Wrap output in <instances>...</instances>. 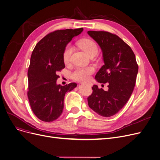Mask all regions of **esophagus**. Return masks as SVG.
Wrapping results in <instances>:
<instances>
[{"label":"esophagus","instance_id":"1","mask_svg":"<svg viewBox=\"0 0 160 160\" xmlns=\"http://www.w3.org/2000/svg\"><path fill=\"white\" fill-rule=\"evenodd\" d=\"M81 84H85V83H84V82H81ZM89 84L90 85V84Z\"/></svg>","mask_w":160,"mask_h":160}]
</instances>
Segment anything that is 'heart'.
I'll return each mask as SVG.
<instances>
[{"mask_svg": "<svg viewBox=\"0 0 160 160\" xmlns=\"http://www.w3.org/2000/svg\"><path fill=\"white\" fill-rule=\"evenodd\" d=\"M81 48L86 52L89 56L94 52H98V46L96 44L90 39H82L79 42ZM73 51V47L68 44L65 47L63 52V61L64 63H68L70 61L71 55ZM94 71V68L92 67H78L73 70L72 73L73 79L77 81H87L89 79L90 74Z\"/></svg>", "mask_w": 160, "mask_h": 160, "instance_id": "b5f03b06", "label": "heart"}]
</instances>
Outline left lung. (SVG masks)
Returning a JSON list of instances; mask_svg holds the SVG:
<instances>
[{"label": "left lung", "instance_id": "obj_1", "mask_svg": "<svg viewBox=\"0 0 160 160\" xmlns=\"http://www.w3.org/2000/svg\"><path fill=\"white\" fill-rule=\"evenodd\" d=\"M100 46L102 65L96 75L100 83H108V90L99 89L94 84L88 98L89 107L99 115L110 117L123 108L133 92L138 66L130 47L121 38L107 32L88 31Z\"/></svg>", "mask_w": 160, "mask_h": 160}]
</instances>
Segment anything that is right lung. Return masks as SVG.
<instances>
[{
  "instance_id": "1",
  "label": "right lung",
  "mask_w": 160,
  "mask_h": 160,
  "mask_svg": "<svg viewBox=\"0 0 160 160\" xmlns=\"http://www.w3.org/2000/svg\"><path fill=\"white\" fill-rule=\"evenodd\" d=\"M82 31V28L56 30L43 37L33 50L28 72V97L34 114L43 121H53L61 115L65 93L77 87L76 82L58 84L57 73L65 67V47Z\"/></svg>"
}]
</instances>
